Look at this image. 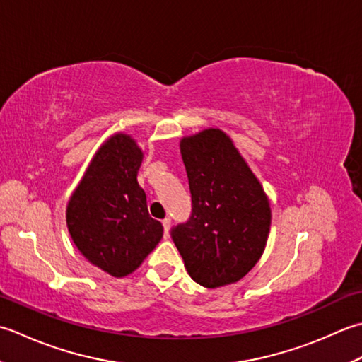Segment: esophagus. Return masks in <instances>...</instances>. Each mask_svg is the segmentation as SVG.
Here are the masks:
<instances>
[{
    "label": "esophagus",
    "mask_w": 362,
    "mask_h": 362,
    "mask_svg": "<svg viewBox=\"0 0 362 362\" xmlns=\"http://www.w3.org/2000/svg\"><path fill=\"white\" fill-rule=\"evenodd\" d=\"M162 226H164V235L165 238H168V231H170V226H172L170 218L165 217L164 220H162Z\"/></svg>",
    "instance_id": "34e87169"
}]
</instances>
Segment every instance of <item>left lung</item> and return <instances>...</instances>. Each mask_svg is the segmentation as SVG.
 <instances>
[{
	"instance_id": "left-lung-1",
	"label": "left lung",
	"mask_w": 362,
	"mask_h": 362,
	"mask_svg": "<svg viewBox=\"0 0 362 362\" xmlns=\"http://www.w3.org/2000/svg\"><path fill=\"white\" fill-rule=\"evenodd\" d=\"M192 216L172 239L195 283L233 284L261 259L269 239L270 202L231 137L208 128L181 139Z\"/></svg>"
}]
</instances>
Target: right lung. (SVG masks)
<instances>
[{
	"mask_svg": "<svg viewBox=\"0 0 362 362\" xmlns=\"http://www.w3.org/2000/svg\"><path fill=\"white\" fill-rule=\"evenodd\" d=\"M142 159L136 140L115 132L95 153L65 211L81 255L115 278L140 267L164 233L150 217L145 190L137 182Z\"/></svg>",
	"mask_w": 362,
	"mask_h": 362,
	"instance_id": "1",
	"label": "right lung"
}]
</instances>
